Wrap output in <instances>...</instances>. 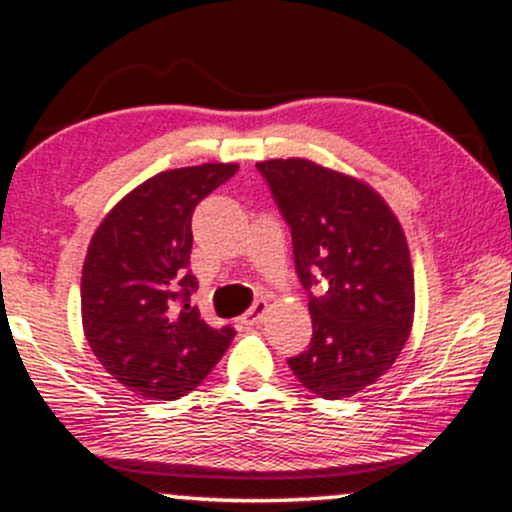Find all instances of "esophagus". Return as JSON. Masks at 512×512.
I'll return each instance as SVG.
<instances>
[{
  "mask_svg": "<svg viewBox=\"0 0 512 512\" xmlns=\"http://www.w3.org/2000/svg\"><path fill=\"white\" fill-rule=\"evenodd\" d=\"M267 311H269V303L267 301H255V306H252L250 311H247L240 320H243V325H260Z\"/></svg>",
  "mask_w": 512,
  "mask_h": 512,
  "instance_id": "obj_1",
  "label": "esophagus"
}]
</instances>
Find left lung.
Returning <instances> with one entry per match:
<instances>
[{
    "label": "left lung",
    "instance_id": "left-lung-1",
    "mask_svg": "<svg viewBox=\"0 0 512 512\" xmlns=\"http://www.w3.org/2000/svg\"><path fill=\"white\" fill-rule=\"evenodd\" d=\"M291 226L303 289L311 296V347L289 357L291 372L320 398H350L379 381L401 355L415 316L406 233L384 196L364 179L306 157L257 162Z\"/></svg>",
    "mask_w": 512,
    "mask_h": 512
}]
</instances>
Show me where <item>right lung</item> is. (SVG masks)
Wrapping results in <instances>:
<instances>
[{"label": "right lung", "instance_id": "1", "mask_svg": "<svg viewBox=\"0 0 512 512\" xmlns=\"http://www.w3.org/2000/svg\"><path fill=\"white\" fill-rule=\"evenodd\" d=\"M238 162L165 170L128 192L94 230L82 265V328L121 386L155 401L194 391L235 338L192 303L194 206Z\"/></svg>", "mask_w": 512, "mask_h": 512}]
</instances>
